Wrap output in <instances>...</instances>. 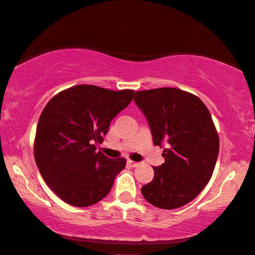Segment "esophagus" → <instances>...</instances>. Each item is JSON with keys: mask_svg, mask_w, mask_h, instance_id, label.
<instances>
[{"mask_svg": "<svg viewBox=\"0 0 255 255\" xmlns=\"http://www.w3.org/2000/svg\"><path fill=\"white\" fill-rule=\"evenodd\" d=\"M128 163L131 166H133V167H136V166H138L140 165V163L138 162H135V161H132V160H128Z\"/></svg>", "mask_w": 255, "mask_h": 255, "instance_id": "obj_1", "label": "esophagus"}]
</instances>
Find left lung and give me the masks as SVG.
Returning a JSON list of instances; mask_svg holds the SVG:
<instances>
[{"mask_svg":"<svg viewBox=\"0 0 255 255\" xmlns=\"http://www.w3.org/2000/svg\"><path fill=\"white\" fill-rule=\"evenodd\" d=\"M134 101L150 124L153 143H167L164 163L142 186L148 203L163 210L181 208L209 183L220 140L208 108L196 95L175 88L137 91Z\"/></svg>","mask_w":255,"mask_h":255,"instance_id":"obj_1","label":"left lung"}]
</instances>
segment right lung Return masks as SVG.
I'll return each instance as SVG.
<instances>
[{"label": "right lung", "mask_w": 255, "mask_h": 255, "mask_svg": "<svg viewBox=\"0 0 255 255\" xmlns=\"http://www.w3.org/2000/svg\"><path fill=\"white\" fill-rule=\"evenodd\" d=\"M134 90L81 84L61 91L45 105L36 127L34 158L43 180L70 205L102 200L127 164L97 152L110 123L133 100Z\"/></svg>", "instance_id": "obj_1"}]
</instances>
